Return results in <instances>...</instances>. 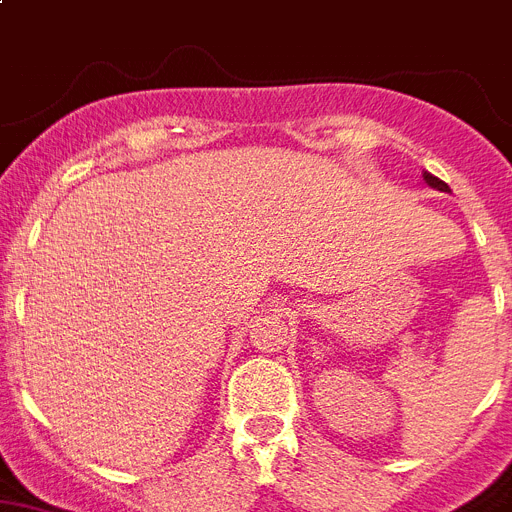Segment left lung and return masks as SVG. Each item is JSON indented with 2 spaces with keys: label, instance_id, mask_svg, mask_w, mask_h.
Returning <instances> with one entry per match:
<instances>
[{
  "label": "left lung",
  "instance_id": "obj_1",
  "mask_svg": "<svg viewBox=\"0 0 512 512\" xmlns=\"http://www.w3.org/2000/svg\"><path fill=\"white\" fill-rule=\"evenodd\" d=\"M424 182H427L429 187H435V190H440V192H448V184L442 182V179H437V176H432V174H424Z\"/></svg>",
  "mask_w": 512,
  "mask_h": 512
}]
</instances>
